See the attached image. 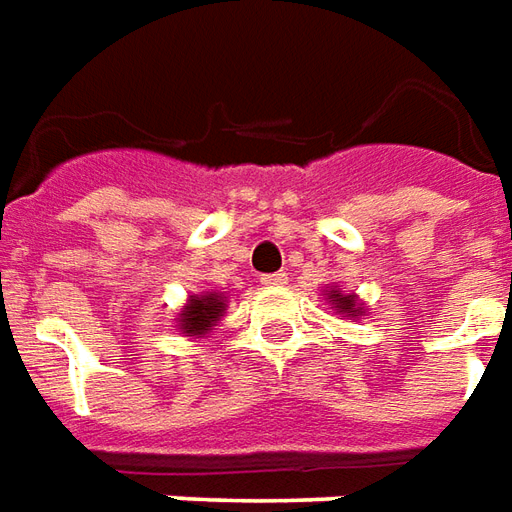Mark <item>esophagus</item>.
<instances>
[{
	"instance_id": "1",
	"label": "esophagus",
	"mask_w": 512,
	"mask_h": 512,
	"mask_svg": "<svg viewBox=\"0 0 512 512\" xmlns=\"http://www.w3.org/2000/svg\"><path fill=\"white\" fill-rule=\"evenodd\" d=\"M286 281H289V275H286V273L262 275V284H264V286H284Z\"/></svg>"
}]
</instances>
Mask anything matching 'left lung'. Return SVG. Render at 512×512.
Returning a JSON list of instances; mask_svg holds the SVG:
<instances>
[{
    "mask_svg": "<svg viewBox=\"0 0 512 512\" xmlns=\"http://www.w3.org/2000/svg\"><path fill=\"white\" fill-rule=\"evenodd\" d=\"M328 300H331V306L336 308V311H342L347 317H361V314H364V303H358V297L355 295H342V292L331 289V292H328Z\"/></svg>",
    "mask_w": 512,
    "mask_h": 512,
    "instance_id": "obj_1",
    "label": "left lung"
}]
</instances>
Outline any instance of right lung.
<instances>
[{
	"mask_svg": "<svg viewBox=\"0 0 512 512\" xmlns=\"http://www.w3.org/2000/svg\"><path fill=\"white\" fill-rule=\"evenodd\" d=\"M223 311H226L223 295H217V292L192 295L179 314L181 333H187V336H204V333L215 328V322L223 317Z\"/></svg>",
	"mask_w": 512,
	"mask_h": 512,
	"instance_id": "add662e5",
	"label": "right lung"
}]
</instances>
